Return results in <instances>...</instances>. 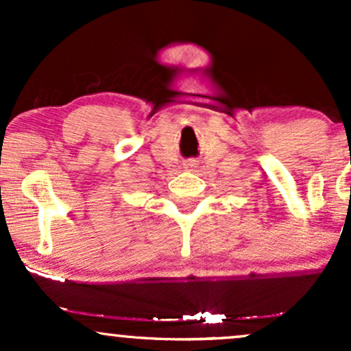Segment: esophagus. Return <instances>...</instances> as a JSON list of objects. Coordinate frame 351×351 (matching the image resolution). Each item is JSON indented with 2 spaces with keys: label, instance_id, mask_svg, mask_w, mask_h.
<instances>
[{
  "label": "esophagus",
  "instance_id": "esophagus-1",
  "mask_svg": "<svg viewBox=\"0 0 351 351\" xmlns=\"http://www.w3.org/2000/svg\"><path fill=\"white\" fill-rule=\"evenodd\" d=\"M183 165H184V168H186V170H193V168H196V165H198V160H196V158H189Z\"/></svg>",
  "mask_w": 351,
  "mask_h": 351
}]
</instances>
